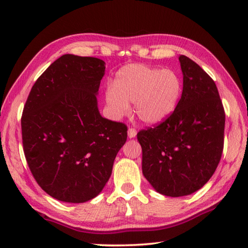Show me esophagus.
Listing matches in <instances>:
<instances>
[{
	"mask_svg": "<svg viewBox=\"0 0 248 248\" xmlns=\"http://www.w3.org/2000/svg\"><path fill=\"white\" fill-rule=\"evenodd\" d=\"M136 133H138V131H136V129L135 128H129V130H128V136L130 139H132V138H135L136 136Z\"/></svg>",
	"mask_w": 248,
	"mask_h": 248,
	"instance_id": "esophagus-1",
	"label": "esophagus"
}]
</instances>
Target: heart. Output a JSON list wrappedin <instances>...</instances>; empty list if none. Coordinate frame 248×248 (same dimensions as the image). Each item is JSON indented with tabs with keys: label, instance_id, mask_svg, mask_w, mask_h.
I'll use <instances>...</instances> for the list:
<instances>
[{
	"label": "heart",
	"instance_id": "obj_1",
	"mask_svg": "<svg viewBox=\"0 0 248 248\" xmlns=\"http://www.w3.org/2000/svg\"><path fill=\"white\" fill-rule=\"evenodd\" d=\"M182 83L176 71L141 64H130L116 72L113 85L105 92V100L115 118L129 112L134 101L135 112L148 124H157L176 108Z\"/></svg>",
	"mask_w": 248,
	"mask_h": 248
}]
</instances>
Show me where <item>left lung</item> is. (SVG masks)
I'll use <instances>...</instances> for the list:
<instances>
[{"label":"left lung","instance_id":"1","mask_svg":"<svg viewBox=\"0 0 248 248\" xmlns=\"http://www.w3.org/2000/svg\"><path fill=\"white\" fill-rule=\"evenodd\" d=\"M183 89L173 112L138 133L141 170L156 192L189 195L212 177L224 149L225 110L212 78L186 55L179 56Z\"/></svg>","mask_w":248,"mask_h":248}]
</instances>
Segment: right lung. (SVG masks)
Returning <instances> with one entry per match:
<instances>
[{"label":"right lung","instance_id":"1","mask_svg":"<svg viewBox=\"0 0 248 248\" xmlns=\"http://www.w3.org/2000/svg\"><path fill=\"white\" fill-rule=\"evenodd\" d=\"M105 62L65 54L31 87L21 117L26 162L38 186L61 202L81 203L102 191L128 127L100 115L96 94Z\"/></svg>","mask_w":248,"mask_h":248}]
</instances>
